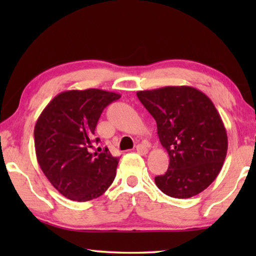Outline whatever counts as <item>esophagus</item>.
Listing matches in <instances>:
<instances>
[{"label":"esophagus","mask_w":256,"mask_h":256,"mask_svg":"<svg viewBox=\"0 0 256 256\" xmlns=\"http://www.w3.org/2000/svg\"><path fill=\"white\" fill-rule=\"evenodd\" d=\"M136 151H138V154H148V148H146V146L144 144H138Z\"/></svg>","instance_id":"1"}]
</instances>
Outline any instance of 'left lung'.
Here are the masks:
<instances>
[{
    "mask_svg": "<svg viewBox=\"0 0 256 256\" xmlns=\"http://www.w3.org/2000/svg\"><path fill=\"white\" fill-rule=\"evenodd\" d=\"M136 96L157 122L170 166L154 183L162 193L188 198L201 193L222 170L227 132L211 99L193 86H164Z\"/></svg>",
    "mask_w": 256,
    "mask_h": 256,
    "instance_id": "left-lung-1",
    "label": "left lung"
}]
</instances>
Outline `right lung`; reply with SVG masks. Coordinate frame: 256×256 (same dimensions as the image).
I'll use <instances>...</instances> for the list:
<instances>
[{"label": "right lung", "mask_w": 256, "mask_h": 256, "mask_svg": "<svg viewBox=\"0 0 256 256\" xmlns=\"http://www.w3.org/2000/svg\"><path fill=\"white\" fill-rule=\"evenodd\" d=\"M120 98V94L102 89L68 90L52 99L37 120V162L50 184L70 200L97 198L115 178L120 158L112 157L107 148L102 152L89 148L102 110Z\"/></svg>", "instance_id": "add662e5"}]
</instances>
